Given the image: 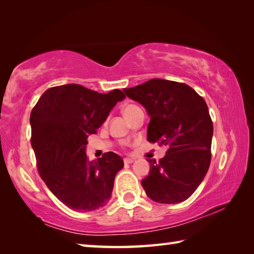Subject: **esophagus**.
Returning <instances> with one entry per match:
<instances>
[{"mask_svg": "<svg viewBox=\"0 0 254 254\" xmlns=\"http://www.w3.org/2000/svg\"><path fill=\"white\" fill-rule=\"evenodd\" d=\"M123 161H124V164H132V163H134V159L133 158H124Z\"/></svg>", "mask_w": 254, "mask_h": 254, "instance_id": "esophagus-1", "label": "esophagus"}]
</instances>
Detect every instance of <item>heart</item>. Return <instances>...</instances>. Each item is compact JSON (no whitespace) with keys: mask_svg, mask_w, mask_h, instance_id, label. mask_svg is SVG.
<instances>
[{"mask_svg":"<svg viewBox=\"0 0 254 254\" xmlns=\"http://www.w3.org/2000/svg\"><path fill=\"white\" fill-rule=\"evenodd\" d=\"M138 109H141V108H139L138 106L130 104V105H127L126 107H124L123 113H124V116H126V117L127 118V117H130V116L132 115V113H134V112H135V111L138 110Z\"/></svg>","mask_w":254,"mask_h":254,"instance_id":"obj_1","label":"heart"}]
</instances>
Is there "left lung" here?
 I'll use <instances>...</instances> for the list:
<instances>
[{
	"label": "left lung",
	"instance_id": "obj_1",
	"mask_svg": "<svg viewBox=\"0 0 254 254\" xmlns=\"http://www.w3.org/2000/svg\"><path fill=\"white\" fill-rule=\"evenodd\" d=\"M150 117L147 141L168 146L159 161L148 159L150 172L141 182L155 202L176 204L190 197L209 168L213 122L203 97L190 86L160 78L124 88Z\"/></svg>",
	"mask_w": 254,
	"mask_h": 254
}]
</instances>
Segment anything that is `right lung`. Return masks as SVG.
<instances>
[{
	"mask_svg": "<svg viewBox=\"0 0 254 254\" xmlns=\"http://www.w3.org/2000/svg\"><path fill=\"white\" fill-rule=\"evenodd\" d=\"M126 98L120 89L99 94L77 84L47 89L30 113L31 146L37 168L49 190L78 212L105 206L123 160L108 152L89 161L87 138L96 134L118 101Z\"/></svg>",
	"mask_w": 254,
	"mask_h": 254,
	"instance_id": "obj_1",
	"label": "right lung"
}]
</instances>
